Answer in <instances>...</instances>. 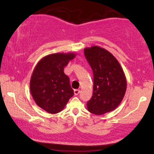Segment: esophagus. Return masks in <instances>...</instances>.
<instances>
[{"instance_id":"obj_1","label":"esophagus","mask_w":154,"mask_h":154,"mask_svg":"<svg viewBox=\"0 0 154 154\" xmlns=\"http://www.w3.org/2000/svg\"><path fill=\"white\" fill-rule=\"evenodd\" d=\"M79 92H80V90H79V89L74 90V94H75V95H78V94H79Z\"/></svg>"}]
</instances>
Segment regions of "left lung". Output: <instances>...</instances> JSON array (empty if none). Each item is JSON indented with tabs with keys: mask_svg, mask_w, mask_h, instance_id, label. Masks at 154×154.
<instances>
[{
	"mask_svg": "<svg viewBox=\"0 0 154 154\" xmlns=\"http://www.w3.org/2000/svg\"><path fill=\"white\" fill-rule=\"evenodd\" d=\"M93 71V94L87 103L88 111L102 115L114 110L125 95L127 81L119 62L112 54L99 46L84 49Z\"/></svg>",
	"mask_w": 154,
	"mask_h": 154,
	"instance_id": "8db88e82",
	"label": "left lung"
}]
</instances>
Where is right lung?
<instances>
[{
	"label": "right lung",
	"mask_w": 154,
	"mask_h": 154,
	"mask_svg": "<svg viewBox=\"0 0 154 154\" xmlns=\"http://www.w3.org/2000/svg\"><path fill=\"white\" fill-rule=\"evenodd\" d=\"M75 57L74 53L49 54L39 61L33 71L31 95L35 104L48 113L60 112L74 94L64 69Z\"/></svg>",
	"instance_id": "right-lung-1"
}]
</instances>
